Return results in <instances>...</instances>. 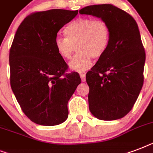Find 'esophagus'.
<instances>
[{"mask_svg":"<svg viewBox=\"0 0 153 153\" xmlns=\"http://www.w3.org/2000/svg\"><path fill=\"white\" fill-rule=\"evenodd\" d=\"M80 77H81L82 82L86 81V74H85V73H81V74H80Z\"/></svg>","mask_w":153,"mask_h":153,"instance_id":"obj_1","label":"esophagus"}]
</instances>
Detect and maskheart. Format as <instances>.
<instances>
[{"mask_svg":"<svg viewBox=\"0 0 153 153\" xmlns=\"http://www.w3.org/2000/svg\"><path fill=\"white\" fill-rule=\"evenodd\" d=\"M65 33L67 37L57 36L55 48L59 55L69 59L76 47L78 53L70 62V68L74 71L82 72L92 65V58L102 57L109 43V26L102 20L82 17L67 25Z\"/></svg>","mask_w":153,"mask_h":153,"instance_id":"obj_1","label":"heart"}]
</instances>
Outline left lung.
I'll return each mask as SVG.
<instances>
[{
    "instance_id": "1",
    "label": "left lung",
    "mask_w": 153,
    "mask_h": 153,
    "mask_svg": "<svg viewBox=\"0 0 153 153\" xmlns=\"http://www.w3.org/2000/svg\"><path fill=\"white\" fill-rule=\"evenodd\" d=\"M79 13L101 18L110 32L107 50L86 73L90 111L103 121L120 119L132 109L144 82L145 52L138 25L110 4L86 6Z\"/></svg>"
}]
</instances>
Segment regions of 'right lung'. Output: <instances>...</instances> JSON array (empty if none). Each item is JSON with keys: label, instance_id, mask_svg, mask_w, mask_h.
Wrapping results in <instances>:
<instances>
[{"label": "right lung", "instance_id": "right-lung-1", "mask_svg": "<svg viewBox=\"0 0 153 153\" xmlns=\"http://www.w3.org/2000/svg\"><path fill=\"white\" fill-rule=\"evenodd\" d=\"M78 10L37 12L23 20L9 52L10 84L25 114L34 123L57 126L68 117L67 103L81 83L55 46L57 33Z\"/></svg>", "mask_w": 153, "mask_h": 153}]
</instances>
